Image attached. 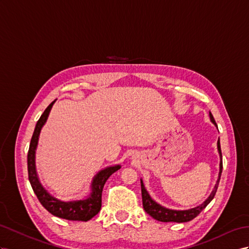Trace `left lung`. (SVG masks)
I'll return each instance as SVG.
<instances>
[{"instance_id": "1", "label": "left lung", "mask_w": 249, "mask_h": 249, "mask_svg": "<svg viewBox=\"0 0 249 249\" xmlns=\"http://www.w3.org/2000/svg\"><path fill=\"white\" fill-rule=\"evenodd\" d=\"M209 117L210 121L216 126L215 121L213 117L212 112H209ZM218 151L220 155V173H219V179L216 181V184L214 185V188L213 190V193L210 194V196L207 197V199L204 201L201 205L196 206L195 208H190L187 210H174V209H168L166 207H163L160 204H158L154 200L151 199V196H149L148 191L146 190L144 183L141 180V190H142V202H143V208L146 213H147L150 216L156 219L157 221L160 222H177V223H184V222H189L193 219H195L196 216L199 214L202 210L205 208L208 204L210 203L216 193V189H218L219 186V182H220V178L222 174V168H223V163H222V151H221V145H220V140H218Z\"/></svg>"}]
</instances>
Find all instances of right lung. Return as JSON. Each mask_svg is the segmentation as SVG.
<instances>
[{
	"label": "right lung",
	"mask_w": 249,
	"mask_h": 249,
	"mask_svg": "<svg viewBox=\"0 0 249 249\" xmlns=\"http://www.w3.org/2000/svg\"><path fill=\"white\" fill-rule=\"evenodd\" d=\"M52 102L49 106L43 112L41 118L37 121L36 128L34 131L33 138H31L29 150L27 155V167H28V179L31 184L35 194L40 203L47 209L48 212L58 216L61 219H65L69 221H88L92 219L93 216L99 213L102 206V191H103L104 184L113 173L121 168L120 165L106 167L105 169L99 171L93 178L91 183V193L86 199L75 200V201H62L53 196L48 191L42 186V184L37 178L36 169V149L39 141L40 132L44 124L46 123L49 112L52 110V107L54 104Z\"/></svg>",
	"instance_id": "1"
}]
</instances>
